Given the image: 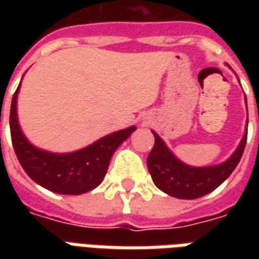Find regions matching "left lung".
I'll return each mask as SVG.
<instances>
[{
	"label": "left lung",
	"mask_w": 259,
	"mask_h": 259,
	"mask_svg": "<svg viewBox=\"0 0 259 259\" xmlns=\"http://www.w3.org/2000/svg\"><path fill=\"white\" fill-rule=\"evenodd\" d=\"M152 135L155 137V144L147 158V166L152 182L163 193L182 200L200 198L222 185L240 162L247 143L245 127V133L239 147L225 162L212 166H191L182 162L154 130Z\"/></svg>",
	"instance_id": "obj_1"
}]
</instances>
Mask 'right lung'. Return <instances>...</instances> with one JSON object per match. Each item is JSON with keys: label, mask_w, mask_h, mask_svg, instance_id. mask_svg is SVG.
Masks as SVG:
<instances>
[{"label": "right lung", "mask_w": 259, "mask_h": 259, "mask_svg": "<svg viewBox=\"0 0 259 259\" xmlns=\"http://www.w3.org/2000/svg\"><path fill=\"white\" fill-rule=\"evenodd\" d=\"M19 90L20 83L11 104L9 127L15 154L29 178L44 189L58 194L79 195L100 186L113 152L129 139L136 126L104 136L77 151L64 154L46 151L33 146L20 129L18 120Z\"/></svg>", "instance_id": "right-lung-1"}]
</instances>
